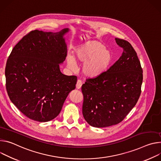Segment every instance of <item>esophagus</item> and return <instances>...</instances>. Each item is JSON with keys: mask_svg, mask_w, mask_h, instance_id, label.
Masks as SVG:
<instances>
[{"mask_svg": "<svg viewBox=\"0 0 161 161\" xmlns=\"http://www.w3.org/2000/svg\"><path fill=\"white\" fill-rule=\"evenodd\" d=\"M82 85V82L79 79L77 82V84H76V88L77 89H80Z\"/></svg>", "mask_w": 161, "mask_h": 161, "instance_id": "1", "label": "esophagus"}]
</instances>
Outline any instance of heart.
<instances>
[{
    "label": "heart",
    "instance_id": "heart-1",
    "mask_svg": "<svg viewBox=\"0 0 161 161\" xmlns=\"http://www.w3.org/2000/svg\"><path fill=\"white\" fill-rule=\"evenodd\" d=\"M112 60L110 50L98 41L87 42L78 47L74 58L69 56L67 64L69 69H75V61L84 63L82 66L83 74L90 77H95L102 75L108 69Z\"/></svg>",
    "mask_w": 161,
    "mask_h": 161
}]
</instances>
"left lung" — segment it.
Instances as JSON below:
<instances>
[{
  "label": "left lung",
  "instance_id": "left-lung-1",
  "mask_svg": "<svg viewBox=\"0 0 161 161\" xmlns=\"http://www.w3.org/2000/svg\"><path fill=\"white\" fill-rule=\"evenodd\" d=\"M123 52L109 69L82 86V114L94 127L116 125L136 105L141 92L142 69L137 53L126 40L115 38Z\"/></svg>",
  "mask_w": 161,
  "mask_h": 161
}]
</instances>
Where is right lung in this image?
Listing matches in <instances>:
<instances>
[{
  "instance_id": "add662e5",
  "label": "right lung",
  "mask_w": 161,
  "mask_h": 161,
  "mask_svg": "<svg viewBox=\"0 0 161 161\" xmlns=\"http://www.w3.org/2000/svg\"><path fill=\"white\" fill-rule=\"evenodd\" d=\"M34 30L13 48L7 60L5 76L8 96L25 116L40 122L60 113L69 93L75 89L77 77L63 74L59 64L67 55L64 35Z\"/></svg>"
}]
</instances>
